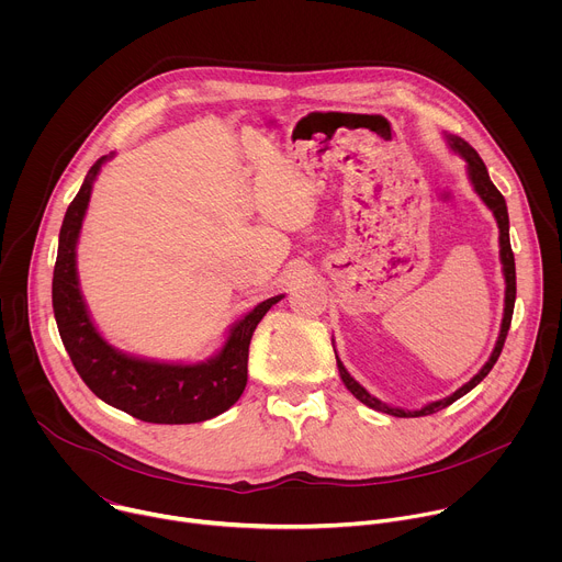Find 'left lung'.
I'll return each instance as SVG.
<instances>
[{"label": "left lung", "instance_id": "1", "mask_svg": "<svg viewBox=\"0 0 562 562\" xmlns=\"http://www.w3.org/2000/svg\"><path fill=\"white\" fill-rule=\"evenodd\" d=\"M449 144L453 150H458L464 162H467V171H469V180L475 189V193L480 195V200H483L496 222H498V228H501V262H503V273H505V282H507V289H505V315H503V325H501V336H498V342L492 351V358L487 360V364L480 369L467 384H462L456 393L442 397V400H436V403H429L425 405L423 409H416V412H405V409H395V407H386L384 403H380L378 397H373L360 382H356L349 371L345 369V364L340 362V358L336 356L338 360V369H340V378L345 382V386L360 400V403H364L367 407L375 409V412H382V414H389V416H395V418H420V416H429V414H436L449 405H453L458 397H462L464 393H469L480 380H485L487 373L494 369L496 360L501 358V351L505 347V340H507V331H509V325H512V315H514V302H516V262H514V251H512V245H509V213H507V202L503 198V193L494 187V182L490 180V173H487V167L483 159H480V155L475 153V148H471L462 137H456V135H449Z\"/></svg>", "mask_w": 562, "mask_h": 562}]
</instances>
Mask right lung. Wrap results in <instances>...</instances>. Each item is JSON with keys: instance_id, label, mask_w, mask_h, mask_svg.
Returning <instances> with one entry per match:
<instances>
[{"instance_id": "add662e5", "label": "right lung", "mask_w": 562, "mask_h": 562, "mask_svg": "<svg viewBox=\"0 0 562 562\" xmlns=\"http://www.w3.org/2000/svg\"><path fill=\"white\" fill-rule=\"evenodd\" d=\"M106 155L91 167L66 209L53 271V311L75 371L106 405L153 425L204 423L233 407L247 386L249 345L265 313L284 295L269 297L231 329L222 351L198 364H167L131 358L113 349L93 327L79 293L75 247Z\"/></svg>"}]
</instances>
